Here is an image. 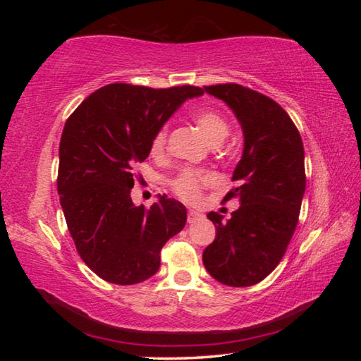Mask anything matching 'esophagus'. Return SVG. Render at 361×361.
<instances>
[{"instance_id": "34e87169", "label": "esophagus", "mask_w": 361, "mask_h": 361, "mask_svg": "<svg viewBox=\"0 0 361 361\" xmlns=\"http://www.w3.org/2000/svg\"><path fill=\"white\" fill-rule=\"evenodd\" d=\"M200 216H202V213L197 212V210H189L188 212V221L189 223H194L195 219H199Z\"/></svg>"}]
</instances>
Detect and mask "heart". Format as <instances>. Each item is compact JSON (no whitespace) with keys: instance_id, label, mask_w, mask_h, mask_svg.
<instances>
[{"instance_id":"heart-1","label":"heart","mask_w":361,"mask_h":361,"mask_svg":"<svg viewBox=\"0 0 361 361\" xmlns=\"http://www.w3.org/2000/svg\"><path fill=\"white\" fill-rule=\"evenodd\" d=\"M192 119L199 129L205 133V137L210 140L213 145H219L223 140L228 137L229 126L221 114L215 109H200L195 111ZM167 126H162L161 129L156 132L151 142V151L161 152L166 148L167 142ZM212 181V176L205 172H199V170L185 169L181 170L180 175L173 180V191L180 195V197L186 200H195L199 199L200 189Z\"/></svg>"}]
</instances>
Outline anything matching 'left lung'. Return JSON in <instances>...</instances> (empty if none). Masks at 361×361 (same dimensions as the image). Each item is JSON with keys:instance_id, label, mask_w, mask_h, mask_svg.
Masks as SVG:
<instances>
[{"instance_id": "8db88e82", "label": "left lung", "mask_w": 361, "mask_h": 361, "mask_svg": "<svg viewBox=\"0 0 361 361\" xmlns=\"http://www.w3.org/2000/svg\"><path fill=\"white\" fill-rule=\"evenodd\" d=\"M204 89L231 108L243 135L235 188L224 197L240 205L226 223L215 212L207 215L216 237L204 250V266L219 283L252 286L277 267L296 229L305 191L302 140L269 97L239 84Z\"/></svg>"}]
</instances>
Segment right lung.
I'll list each match as a JSON object with an SVG mask.
<instances>
[{"instance_id": "1", "label": "right lung", "mask_w": 361, "mask_h": 361, "mask_svg": "<svg viewBox=\"0 0 361 361\" xmlns=\"http://www.w3.org/2000/svg\"><path fill=\"white\" fill-rule=\"evenodd\" d=\"M204 89H151L108 84L76 108L60 140L57 189L79 256L116 285L154 276L161 250L185 228L186 207L166 194L146 210L130 191L135 164L151 152L156 132Z\"/></svg>"}]
</instances>
